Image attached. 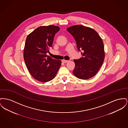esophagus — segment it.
I'll return each instance as SVG.
<instances>
[{"mask_svg":"<svg viewBox=\"0 0 128 128\" xmlns=\"http://www.w3.org/2000/svg\"><path fill=\"white\" fill-rule=\"evenodd\" d=\"M62 62H63L64 63H66L68 62V60H62Z\"/></svg>","mask_w":128,"mask_h":128,"instance_id":"esophagus-1","label":"esophagus"}]
</instances>
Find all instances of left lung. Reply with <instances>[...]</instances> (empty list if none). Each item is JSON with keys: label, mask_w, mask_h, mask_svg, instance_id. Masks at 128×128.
<instances>
[{"label": "left lung", "mask_w": 128, "mask_h": 128, "mask_svg": "<svg viewBox=\"0 0 128 128\" xmlns=\"http://www.w3.org/2000/svg\"><path fill=\"white\" fill-rule=\"evenodd\" d=\"M68 32L74 37L77 49L83 56L74 60L73 73L80 79H88L97 73L104 60V45L98 33L92 28L82 25L68 28Z\"/></svg>", "instance_id": "1"}]
</instances>
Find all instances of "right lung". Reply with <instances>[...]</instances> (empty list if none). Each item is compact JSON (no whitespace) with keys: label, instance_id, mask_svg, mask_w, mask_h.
<instances>
[{"label":"right lung","instance_id":"1","mask_svg":"<svg viewBox=\"0 0 128 128\" xmlns=\"http://www.w3.org/2000/svg\"><path fill=\"white\" fill-rule=\"evenodd\" d=\"M55 26H42L30 34L26 40L24 58L32 76L41 82L53 79L61 66V61L46 55L52 47L54 38L60 31Z\"/></svg>","mask_w":128,"mask_h":128}]
</instances>
